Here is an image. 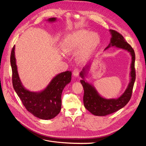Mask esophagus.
<instances>
[{
	"label": "esophagus",
	"mask_w": 146,
	"mask_h": 146,
	"mask_svg": "<svg viewBox=\"0 0 146 146\" xmlns=\"http://www.w3.org/2000/svg\"><path fill=\"white\" fill-rule=\"evenodd\" d=\"M73 74L74 77L78 78L79 76V69H78V68L74 69L73 72Z\"/></svg>",
	"instance_id": "esophagus-1"
}]
</instances>
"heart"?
Listing matches in <instances>:
<instances>
[{"label": "heart", "mask_w": 146, "mask_h": 146, "mask_svg": "<svg viewBox=\"0 0 146 146\" xmlns=\"http://www.w3.org/2000/svg\"><path fill=\"white\" fill-rule=\"evenodd\" d=\"M101 44V36L96 32L81 29L65 37L61 50L67 55H75L79 64H84L92 57Z\"/></svg>", "instance_id": "1"}]
</instances>
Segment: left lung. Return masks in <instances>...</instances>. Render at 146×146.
<instances>
[{"mask_svg":"<svg viewBox=\"0 0 146 146\" xmlns=\"http://www.w3.org/2000/svg\"><path fill=\"white\" fill-rule=\"evenodd\" d=\"M111 35L110 42L104 51L112 47L128 51L131 56V63L130 65L129 82L124 92L117 98L106 99L98 93L95 86L87 82V78L92 63L83 67L80 73L82 79L80 83L84 89L83 103L85 108L91 113L96 116H106L116 112L124 107L129 102L132 95L134 83L135 80V72L134 68L135 53L133 48L128 44L123 36L114 30L110 29Z\"/></svg>","mask_w":146,"mask_h":146,"instance_id":"obj_1","label":"left lung"}]
</instances>
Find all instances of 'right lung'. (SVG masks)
<instances>
[{
	"instance_id": "add662e5",
	"label": "right lung",
	"mask_w": 146,
	"mask_h": 146,
	"mask_svg": "<svg viewBox=\"0 0 146 146\" xmlns=\"http://www.w3.org/2000/svg\"><path fill=\"white\" fill-rule=\"evenodd\" d=\"M56 21V18H51L47 20L49 22ZM15 49L14 45L11 51V64L13 86L17 94L27 111L35 117L45 120L54 118L61 111V94L64 87L71 82L72 72L67 71L57 74L47 87L41 91H30L22 85L19 78Z\"/></svg>"
}]
</instances>
